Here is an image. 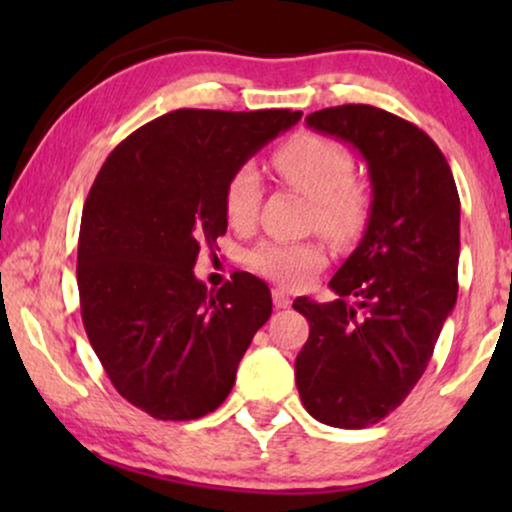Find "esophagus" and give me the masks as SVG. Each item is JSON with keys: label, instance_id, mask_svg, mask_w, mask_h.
I'll list each match as a JSON object with an SVG mask.
<instances>
[{"label": "esophagus", "instance_id": "34e87169", "mask_svg": "<svg viewBox=\"0 0 512 512\" xmlns=\"http://www.w3.org/2000/svg\"><path fill=\"white\" fill-rule=\"evenodd\" d=\"M272 301H274V308H289V305H291L289 293H286L284 289H274L272 291Z\"/></svg>", "mask_w": 512, "mask_h": 512}]
</instances>
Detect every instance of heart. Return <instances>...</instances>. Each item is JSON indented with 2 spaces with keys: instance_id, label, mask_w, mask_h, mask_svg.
I'll return each instance as SVG.
<instances>
[{
  "instance_id": "1",
  "label": "heart",
  "mask_w": 512,
  "mask_h": 512,
  "mask_svg": "<svg viewBox=\"0 0 512 512\" xmlns=\"http://www.w3.org/2000/svg\"><path fill=\"white\" fill-rule=\"evenodd\" d=\"M281 178L315 199V223L337 240L354 238L368 216L366 192L351 180L354 161L342 144L322 134H298L274 151ZM262 197L260 170L243 163L231 173L223 190V211L231 226L250 228ZM257 274L289 289L308 284L322 264L325 250L317 243L264 240L248 257Z\"/></svg>"
}]
</instances>
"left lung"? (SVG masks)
I'll return each mask as SVG.
<instances>
[{
    "label": "left lung",
    "mask_w": 512,
    "mask_h": 512,
    "mask_svg": "<svg viewBox=\"0 0 512 512\" xmlns=\"http://www.w3.org/2000/svg\"><path fill=\"white\" fill-rule=\"evenodd\" d=\"M305 125L358 149L373 202L361 243L330 281L337 301H293L310 322L296 385L317 421L366 428L414 390L455 308L460 195L436 142L387 110L337 105Z\"/></svg>",
    "instance_id": "8db88e82"
}]
</instances>
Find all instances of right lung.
<instances>
[{
  "instance_id": "1",
  "label": "right lung",
  "mask_w": 512,
  "mask_h": 512,
  "mask_svg": "<svg viewBox=\"0 0 512 512\" xmlns=\"http://www.w3.org/2000/svg\"><path fill=\"white\" fill-rule=\"evenodd\" d=\"M301 115L173 110L117 144L96 175L76 257L81 320L115 390L154 419L221 407L272 315L262 279L236 272L214 293L192 267L226 233L233 170Z\"/></svg>"
}]
</instances>
